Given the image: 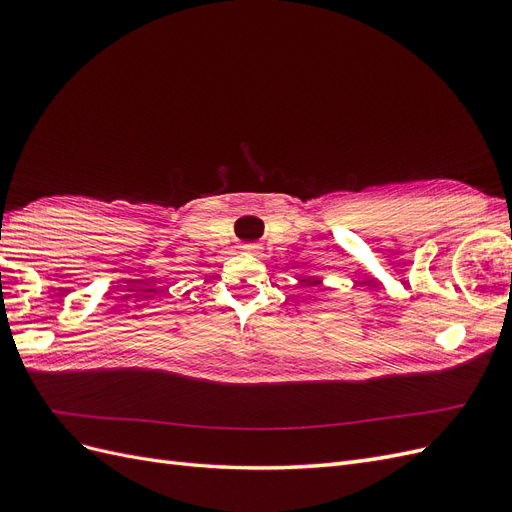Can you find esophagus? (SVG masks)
Instances as JSON below:
<instances>
[{"instance_id":"esophagus-1","label":"esophagus","mask_w":512,"mask_h":512,"mask_svg":"<svg viewBox=\"0 0 512 512\" xmlns=\"http://www.w3.org/2000/svg\"><path fill=\"white\" fill-rule=\"evenodd\" d=\"M243 252H247V254H258V252H260V245H258V243H247V245H243Z\"/></svg>"}]
</instances>
